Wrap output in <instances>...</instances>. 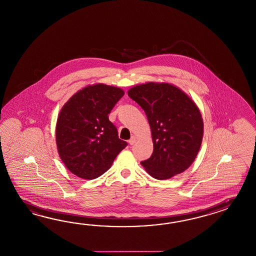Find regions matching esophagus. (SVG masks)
<instances>
[{
	"instance_id": "esophagus-1",
	"label": "esophagus",
	"mask_w": 256,
	"mask_h": 256,
	"mask_svg": "<svg viewBox=\"0 0 256 256\" xmlns=\"http://www.w3.org/2000/svg\"><path fill=\"white\" fill-rule=\"evenodd\" d=\"M136 142V137L134 136H132L131 137V139L129 140V144H130L131 146H132Z\"/></svg>"
}]
</instances>
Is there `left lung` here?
Here are the masks:
<instances>
[{
    "label": "left lung",
    "mask_w": 256,
    "mask_h": 256,
    "mask_svg": "<svg viewBox=\"0 0 256 256\" xmlns=\"http://www.w3.org/2000/svg\"><path fill=\"white\" fill-rule=\"evenodd\" d=\"M128 96L144 110L151 129L153 154L141 165L158 180L185 172L202 144L204 122L196 104L168 83L138 84L129 90Z\"/></svg>",
    "instance_id": "obj_1"
}]
</instances>
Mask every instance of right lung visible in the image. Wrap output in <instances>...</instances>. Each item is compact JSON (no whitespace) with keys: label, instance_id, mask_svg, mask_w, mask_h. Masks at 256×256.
Returning <instances> with one entry per match:
<instances>
[{"label":"right lung","instance_id":"1","mask_svg":"<svg viewBox=\"0 0 256 256\" xmlns=\"http://www.w3.org/2000/svg\"><path fill=\"white\" fill-rule=\"evenodd\" d=\"M124 95L120 88L90 84L62 108L55 132L57 149L66 168L79 178L102 176L127 146L108 116Z\"/></svg>","mask_w":256,"mask_h":256}]
</instances>
